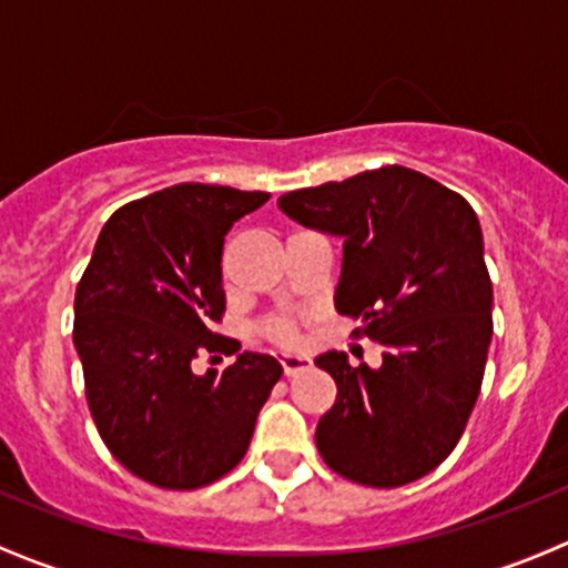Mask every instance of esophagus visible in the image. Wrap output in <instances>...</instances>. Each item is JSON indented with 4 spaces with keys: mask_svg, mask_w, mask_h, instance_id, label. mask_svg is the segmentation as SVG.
I'll return each instance as SVG.
<instances>
[{
    "mask_svg": "<svg viewBox=\"0 0 568 568\" xmlns=\"http://www.w3.org/2000/svg\"><path fill=\"white\" fill-rule=\"evenodd\" d=\"M308 366H312V361L306 358V355H282V369H284V374L286 377H295L297 372H303V369H308Z\"/></svg>",
    "mask_w": 568,
    "mask_h": 568,
    "instance_id": "esophagus-1",
    "label": "esophagus"
}]
</instances>
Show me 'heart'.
<instances>
[{"mask_svg": "<svg viewBox=\"0 0 568 568\" xmlns=\"http://www.w3.org/2000/svg\"><path fill=\"white\" fill-rule=\"evenodd\" d=\"M265 333L273 338V342H278V344H292L297 338L295 325L286 323V320H273V323H267Z\"/></svg>", "mask_w": 568, "mask_h": 568, "instance_id": "b5f03b06", "label": "heart"}]
</instances>
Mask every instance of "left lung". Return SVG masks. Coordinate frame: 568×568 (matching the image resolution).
<instances>
[{
  "instance_id": "8db88e82",
  "label": "left lung",
  "mask_w": 568,
  "mask_h": 568,
  "mask_svg": "<svg viewBox=\"0 0 568 568\" xmlns=\"http://www.w3.org/2000/svg\"><path fill=\"white\" fill-rule=\"evenodd\" d=\"M282 213L344 241L336 312L383 344L379 366L317 355L336 402L317 424L320 454L338 476L402 487L435 470L465 432L493 342V282L470 204L407 166L278 199Z\"/></svg>"
}]
</instances>
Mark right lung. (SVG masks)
Instances as JSON below:
<instances>
[{
	"instance_id": "add662e5",
	"label": "right lung",
	"mask_w": 568,
	"mask_h": 568,
	"mask_svg": "<svg viewBox=\"0 0 568 568\" xmlns=\"http://www.w3.org/2000/svg\"><path fill=\"white\" fill-rule=\"evenodd\" d=\"M267 199L202 183L136 199L106 221L75 286L73 344L98 432L116 462L161 489L226 476L282 377L262 353L224 372L191 366L219 349L226 232Z\"/></svg>"
}]
</instances>
